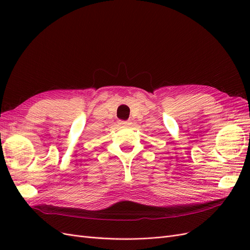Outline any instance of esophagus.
I'll return each instance as SVG.
<instances>
[{
  "label": "esophagus",
  "mask_w": 250,
  "mask_h": 250,
  "mask_svg": "<svg viewBox=\"0 0 250 250\" xmlns=\"http://www.w3.org/2000/svg\"><path fill=\"white\" fill-rule=\"evenodd\" d=\"M119 124L122 127H127V126H129L131 123H130V121H120Z\"/></svg>",
  "instance_id": "34e87169"
}]
</instances>
